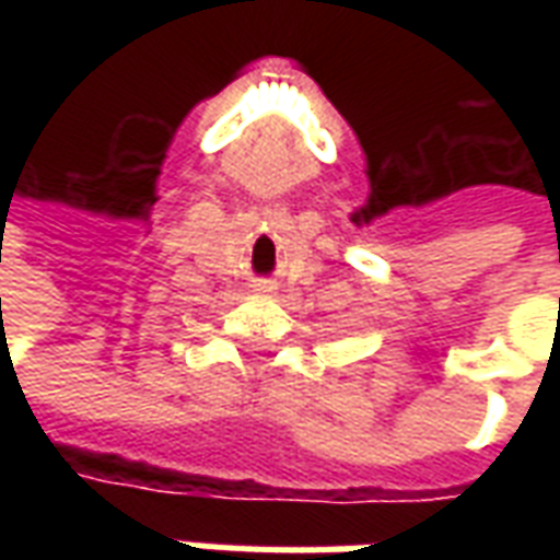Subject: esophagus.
<instances>
[{"mask_svg":"<svg viewBox=\"0 0 560 560\" xmlns=\"http://www.w3.org/2000/svg\"><path fill=\"white\" fill-rule=\"evenodd\" d=\"M257 291H269V284H267V281H260V284H257Z\"/></svg>","mask_w":560,"mask_h":560,"instance_id":"obj_1","label":"esophagus"}]
</instances>
